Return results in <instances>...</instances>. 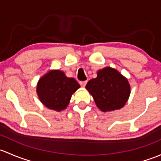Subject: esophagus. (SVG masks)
<instances>
[{"instance_id": "obj_1", "label": "esophagus", "mask_w": 161, "mask_h": 161, "mask_svg": "<svg viewBox=\"0 0 161 161\" xmlns=\"http://www.w3.org/2000/svg\"><path fill=\"white\" fill-rule=\"evenodd\" d=\"M86 84H87V81H80V86H81V87H85Z\"/></svg>"}]
</instances>
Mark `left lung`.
Returning a JSON list of instances; mask_svg holds the SVG:
<instances>
[{
    "label": "left lung",
    "mask_w": 161,
    "mask_h": 161,
    "mask_svg": "<svg viewBox=\"0 0 161 161\" xmlns=\"http://www.w3.org/2000/svg\"><path fill=\"white\" fill-rule=\"evenodd\" d=\"M97 107L102 112H110L123 107L130 95L129 81L112 67L99 69L97 77L86 84Z\"/></svg>",
    "instance_id": "left-lung-1"
}]
</instances>
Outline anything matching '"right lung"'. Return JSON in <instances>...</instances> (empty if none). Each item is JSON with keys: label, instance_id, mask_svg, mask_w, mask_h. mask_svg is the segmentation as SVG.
I'll return each instance as SVG.
<instances>
[{"label": "right lung", "instance_id": "obj_1", "mask_svg": "<svg viewBox=\"0 0 161 161\" xmlns=\"http://www.w3.org/2000/svg\"><path fill=\"white\" fill-rule=\"evenodd\" d=\"M80 84L74 78H69L63 71L50 70L38 81L37 92L39 100L48 108L60 112L67 108L71 96Z\"/></svg>", "mask_w": 161, "mask_h": 161}]
</instances>
